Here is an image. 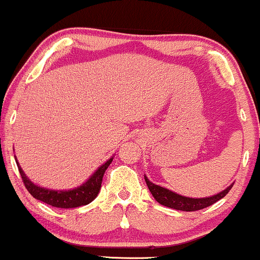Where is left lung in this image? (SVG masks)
<instances>
[{
    "mask_svg": "<svg viewBox=\"0 0 260 260\" xmlns=\"http://www.w3.org/2000/svg\"><path fill=\"white\" fill-rule=\"evenodd\" d=\"M144 178H145L146 185H148L150 192L152 193V196H154L156 201L168 208H173V209H178V211H185V212L199 211V209H203L208 207V206L213 205V203L219 201L220 199H223L224 196L230 191L231 187H233V184H230V186H228L226 189L223 190V191L218 192L217 195L208 196V198L193 199V198H186V196L179 195V193L172 191V190L166 189V187L156 185V184L151 183L146 176H144Z\"/></svg>",
    "mask_w": 260,
    "mask_h": 260,
    "instance_id": "1",
    "label": "left lung"
}]
</instances>
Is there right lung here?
<instances>
[{
    "label": "right lung",
    "instance_id": "1",
    "mask_svg": "<svg viewBox=\"0 0 260 260\" xmlns=\"http://www.w3.org/2000/svg\"><path fill=\"white\" fill-rule=\"evenodd\" d=\"M114 160V156L109 158L108 161L104 162L100 167L96 168L94 173L90 176L84 183L81 184L80 186L74 187L70 190H52L47 189V187L40 186L29 179L26 177L25 172L21 170L19 162L15 157L18 168H19L20 176L23 178V181L26 186L27 191L34 196L36 200L47 203V205L53 206L57 208H76L80 206L88 205L94 200L100 191V186H102V180L104 177V173L109 165Z\"/></svg>",
    "mask_w": 260,
    "mask_h": 260
}]
</instances>
